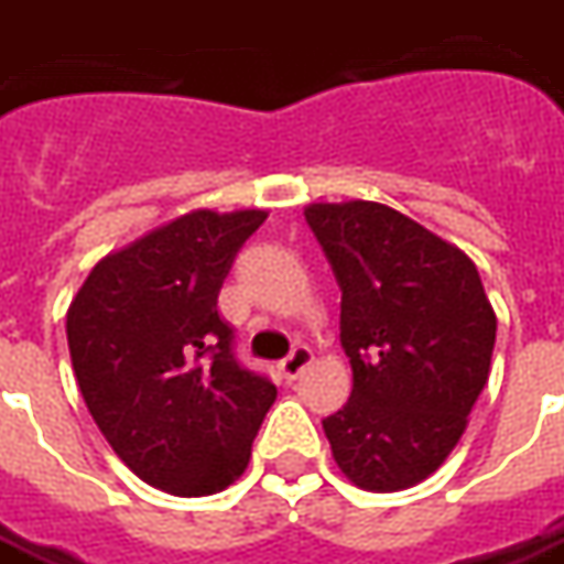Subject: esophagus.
Segmentation results:
<instances>
[{"instance_id": "34e87169", "label": "esophagus", "mask_w": 564, "mask_h": 564, "mask_svg": "<svg viewBox=\"0 0 564 564\" xmlns=\"http://www.w3.org/2000/svg\"><path fill=\"white\" fill-rule=\"evenodd\" d=\"M311 359H314V354L307 350L305 344H299V347H293V354L278 362V371H281L283 380H295L307 366H311Z\"/></svg>"}]
</instances>
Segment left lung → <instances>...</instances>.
Listing matches in <instances>:
<instances>
[{"label": "left lung", "instance_id": "8db88e82", "mask_svg": "<svg viewBox=\"0 0 564 564\" xmlns=\"http://www.w3.org/2000/svg\"><path fill=\"white\" fill-rule=\"evenodd\" d=\"M305 220L341 286L354 368V392L323 432L350 484L399 492L459 444L489 378L496 311L471 259L402 210L317 202Z\"/></svg>", "mask_w": 564, "mask_h": 564}]
</instances>
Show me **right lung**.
<instances>
[{
    "label": "right lung",
    "instance_id": "obj_1",
    "mask_svg": "<svg viewBox=\"0 0 564 564\" xmlns=\"http://www.w3.org/2000/svg\"><path fill=\"white\" fill-rule=\"evenodd\" d=\"M265 210H189L96 262L66 314L80 395L129 471L172 496L245 474L274 383L238 366L217 295Z\"/></svg>",
    "mask_w": 564,
    "mask_h": 564
}]
</instances>
